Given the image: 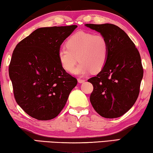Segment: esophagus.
<instances>
[{
	"label": "esophagus",
	"instance_id": "1",
	"mask_svg": "<svg viewBox=\"0 0 153 153\" xmlns=\"http://www.w3.org/2000/svg\"><path fill=\"white\" fill-rule=\"evenodd\" d=\"M85 81V79H78V82L79 83H84Z\"/></svg>",
	"mask_w": 153,
	"mask_h": 153
}]
</instances>
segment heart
Returning <instances> with one entry per match:
<instances>
[{
    "label": "heart",
    "instance_id": "b5f03b06",
    "mask_svg": "<svg viewBox=\"0 0 153 153\" xmlns=\"http://www.w3.org/2000/svg\"><path fill=\"white\" fill-rule=\"evenodd\" d=\"M109 45L102 35L79 31L69 37L66 47L58 50V58L60 65L68 72H72L78 60L79 64L74 71L78 75L101 71L107 62Z\"/></svg>",
    "mask_w": 153,
    "mask_h": 153
}]
</instances>
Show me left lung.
<instances>
[{
    "instance_id": "obj_1",
    "label": "left lung",
    "mask_w": 153,
    "mask_h": 153,
    "mask_svg": "<svg viewBox=\"0 0 153 153\" xmlns=\"http://www.w3.org/2000/svg\"><path fill=\"white\" fill-rule=\"evenodd\" d=\"M85 26L100 33L109 45V54L104 68L88 81L93 85L90 101L100 116L118 118L137 101L143 76L141 56L124 30L111 24Z\"/></svg>"
}]
</instances>
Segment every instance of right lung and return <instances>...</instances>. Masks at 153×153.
Here are the masks:
<instances>
[{"mask_svg":"<svg viewBox=\"0 0 153 153\" xmlns=\"http://www.w3.org/2000/svg\"><path fill=\"white\" fill-rule=\"evenodd\" d=\"M76 25L39 28L17 44L9 65L16 103L39 120L56 118L77 84L60 65L58 52Z\"/></svg>","mask_w":153,"mask_h":153,"instance_id":"right-lung-1","label":"right lung"}]
</instances>
